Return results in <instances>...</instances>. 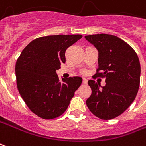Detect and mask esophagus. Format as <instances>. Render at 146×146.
Instances as JSON below:
<instances>
[{"label":"esophagus","mask_w":146,"mask_h":146,"mask_svg":"<svg viewBox=\"0 0 146 146\" xmlns=\"http://www.w3.org/2000/svg\"><path fill=\"white\" fill-rule=\"evenodd\" d=\"M83 84H87V80L85 78H83Z\"/></svg>","instance_id":"esophagus-1"}]
</instances>
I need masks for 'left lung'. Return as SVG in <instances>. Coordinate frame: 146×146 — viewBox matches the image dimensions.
<instances>
[{
  "label": "left lung",
  "instance_id": "left-lung-1",
  "mask_svg": "<svg viewBox=\"0 0 146 146\" xmlns=\"http://www.w3.org/2000/svg\"><path fill=\"white\" fill-rule=\"evenodd\" d=\"M98 50V68L94 76L105 78V86L88 81L92 93L86 101L94 115L103 120L119 116L133 102L140 84L141 66L136 52L120 38L108 34L86 35Z\"/></svg>",
  "mask_w": 146,
  "mask_h": 146
}]
</instances>
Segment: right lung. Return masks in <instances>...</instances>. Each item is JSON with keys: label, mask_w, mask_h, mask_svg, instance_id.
<instances>
[{"label": "right lung", "mask_w": 146, "mask_h": 146, "mask_svg": "<svg viewBox=\"0 0 146 146\" xmlns=\"http://www.w3.org/2000/svg\"><path fill=\"white\" fill-rule=\"evenodd\" d=\"M83 37L57 35L35 38L24 48L15 64L16 83L21 97L35 114L49 120L67 109L82 78L73 76L60 82L56 70L66 62L65 53Z\"/></svg>", "instance_id": "obj_1"}]
</instances>
